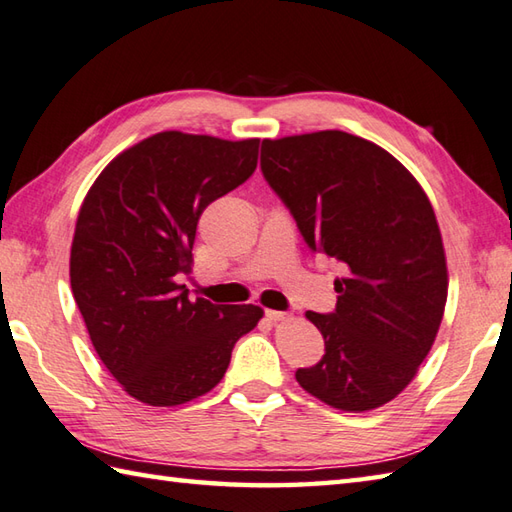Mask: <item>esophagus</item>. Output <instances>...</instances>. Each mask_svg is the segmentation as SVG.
<instances>
[{
  "label": "esophagus",
  "instance_id": "esophagus-1",
  "mask_svg": "<svg viewBox=\"0 0 512 512\" xmlns=\"http://www.w3.org/2000/svg\"><path fill=\"white\" fill-rule=\"evenodd\" d=\"M265 316H267L271 322H278V320H285V318H289L287 311H276V309H267V311H265Z\"/></svg>",
  "mask_w": 512,
  "mask_h": 512
}]
</instances>
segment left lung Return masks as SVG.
Returning a JSON list of instances; mask_svg holds the SVG:
<instances>
[{"instance_id": "obj_1", "label": "left lung", "mask_w": 512, "mask_h": 512, "mask_svg": "<svg viewBox=\"0 0 512 512\" xmlns=\"http://www.w3.org/2000/svg\"><path fill=\"white\" fill-rule=\"evenodd\" d=\"M260 170L311 252L342 267L331 314L307 311L325 356L302 389L340 411L391 402L429 356L446 305L440 227L424 190L367 139L322 130L265 139Z\"/></svg>"}]
</instances>
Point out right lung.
<instances>
[{
  "label": "right lung",
  "mask_w": 512,
  "mask_h": 512,
  "mask_svg": "<svg viewBox=\"0 0 512 512\" xmlns=\"http://www.w3.org/2000/svg\"><path fill=\"white\" fill-rule=\"evenodd\" d=\"M260 139L159 132L121 152L83 198L70 287L101 362L134 400L185 404L212 391L256 305L190 298L181 276L203 210L254 174Z\"/></svg>",
  "instance_id": "obj_1"
}]
</instances>
